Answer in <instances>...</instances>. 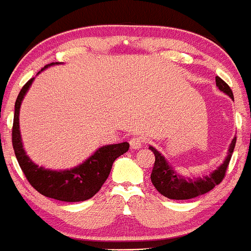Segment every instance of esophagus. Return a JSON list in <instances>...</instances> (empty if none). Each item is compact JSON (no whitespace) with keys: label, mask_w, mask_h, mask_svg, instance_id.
I'll list each match as a JSON object with an SVG mask.
<instances>
[{"label":"esophagus","mask_w":251,"mask_h":251,"mask_svg":"<svg viewBox=\"0 0 251 251\" xmlns=\"http://www.w3.org/2000/svg\"><path fill=\"white\" fill-rule=\"evenodd\" d=\"M144 141V138H141V136H133V138H130V140H129V144H130L131 149L138 150L140 149Z\"/></svg>","instance_id":"1"}]
</instances>
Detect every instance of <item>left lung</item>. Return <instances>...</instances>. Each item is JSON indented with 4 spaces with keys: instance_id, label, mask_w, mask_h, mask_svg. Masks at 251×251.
Listing matches in <instances>:
<instances>
[{
    "instance_id": "left-lung-1",
    "label": "left lung",
    "mask_w": 251,
    "mask_h": 251,
    "mask_svg": "<svg viewBox=\"0 0 251 251\" xmlns=\"http://www.w3.org/2000/svg\"><path fill=\"white\" fill-rule=\"evenodd\" d=\"M215 81L219 89L226 93L227 95H229L233 99V93H232L228 84L219 76L215 77ZM236 141L237 138L234 136V139L231 143V146H229L228 154H227L224 164H221L210 175H206L204 177H197V179H188V177L186 179V177L177 174L167 163L164 157L156 149L150 146V150L153 152L154 157H156L153 169H152L151 173V181L153 183L154 187H156V190L161 195H163L164 197L169 198V200H191V198L202 196L204 193L213 190L216 185H219L224 180L225 175H226L227 167H228L229 161H231L232 152H233L234 146H236Z\"/></svg>"
}]
</instances>
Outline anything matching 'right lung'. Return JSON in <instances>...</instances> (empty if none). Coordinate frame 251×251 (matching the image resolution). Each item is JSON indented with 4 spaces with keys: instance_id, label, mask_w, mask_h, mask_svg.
<instances>
[{
    "instance_id": "1",
    "label": "right lung",
    "mask_w": 251,
    "mask_h": 251,
    "mask_svg": "<svg viewBox=\"0 0 251 251\" xmlns=\"http://www.w3.org/2000/svg\"><path fill=\"white\" fill-rule=\"evenodd\" d=\"M32 81L33 78H31L24 84L15 101L12 144L18 163L30 185L41 195L61 202H82L89 200L99 192L108 177L115 159L128 151L129 144L121 143L100 147L84 163L64 172L47 170L33 164L23 149L19 130L20 104Z\"/></svg>"
}]
</instances>
